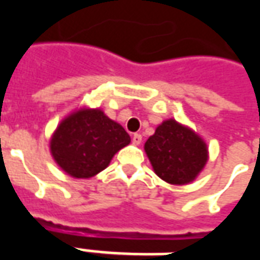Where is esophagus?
Here are the masks:
<instances>
[{
  "label": "esophagus",
  "instance_id": "34e87169",
  "mask_svg": "<svg viewBox=\"0 0 260 260\" xmlns=\"http://www.w3.org/2000/svg\"><path fill=\"white\" fill-rule=\"evenodd\" d=\"M141 142H142V135H139V134H135V135L132 136V143L134 145H141Z\"/></svg>",
  "mask_w": 260,
  "mask_h": 260
}]
</instances>
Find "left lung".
Listing matches in <instances>:
<instances>
[{
    "label": "left lung",
    "mask_w": 260,
    "mask_h": 260,
    "mask_svg": "<svg viewBox=\"0 0 260 260\" xmlns=\"http://www.w3.org/2000/svg\"><path fill=\"white\" fill-rule=\"evenodd\" d=\"M145 150L154 173L173 185L195 180L207 161L206 143L175 119L158 125L145 143Z\"/></svg>",
    "instance_id": "8db88e82"
}]
</instances>
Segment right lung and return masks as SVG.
<instances>
[{
	"instance_id": "add662e5",
	"label": "right lung",
	"mask_w": 260,
	"mask_h": 260,
	"mask_svg": "<svg viewBox=\"0 0 260 260\" xmlns=\"http://www.w3.org/2000/svg\"><path fill=\"white\" fill-rule=\"evenodd\" d=\"M129 142L126 131L102 110H79L59 124L50 149L67 174L90 178L106 169L114 154Z\"/></svg>"
}]
</instances>
